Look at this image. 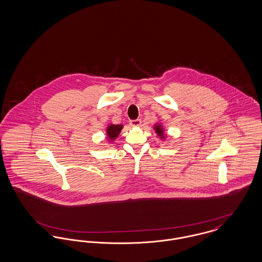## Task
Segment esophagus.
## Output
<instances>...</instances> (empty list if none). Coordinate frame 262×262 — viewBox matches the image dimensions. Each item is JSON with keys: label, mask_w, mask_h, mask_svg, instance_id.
I'll return each instance as SVG.
<instances>
[{"label": "esophagus", "mask_w": 262, "mask_h": 262, "mask_svg": "<svg viewBox=\"0 0 262 262\" xmlns=\"http://www.w3.org/2000/svg\"><path fill=\"white\" fill-rule=\"evenodd\" d=\"M141 124V121L140 120H133L129 122V125L132 126H138V125Z\"/></svg>", "instance_id": "esophagus-1"}]
</instances>
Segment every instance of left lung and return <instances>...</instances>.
<instances>
[{"instance_id": "left-lung-1", "label": "left lung", "mask_w": 262, "mask_h": 262, "mask_svg": "<svg viewBox=\"0 0 262 262\" xmlns=\"http://www.w3.org/2000/svg\"><path fill=\"white\" fill-rule=\"evenodd\" d=\"M153 129L155 132V134L157 135V137L160 138V140L164 141L167 138V133L165 130L164 125L160 122H156L153 125Z\"/></svg>"}]
</instances>
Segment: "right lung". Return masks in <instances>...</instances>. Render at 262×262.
Instances as JSON below:
<instances>
[{"mask_svg": "<svg viewBox=\"0 0 262 262\" xmlns=\"http://www.w3.org/2000/svg\"><path fill=\"white\" fill-rule=\"evenodd\" d=\"M124 125H114V124H109L106 127V140L109 142H113L119 137L123 129Z\"/></svg>", "mask_w": 262, "mask_h": 262, "instance_id": "1", "label": "right lung"}]
</instances>
